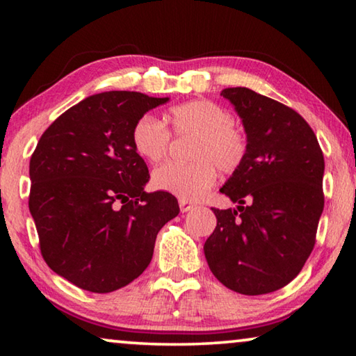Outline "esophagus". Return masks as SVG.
I'll return each mask as SVG.
<instances>
[{"mask_svg": "<svg viewBox=\"0 0 356 356\" xmlns=\"http://www.w3.org/2000/svg\"><path fill=\"white\" fill-rule=\"evenodd\" d=\"M179 206H180V212H182V213L190 212V210H193V207H195L191 202L185 201V200H180V201H179Z\"/></svg>", "mask_w": 356, "mask_h": 356, "instance_id": "1", "label": "esophagus"}]
</instances>
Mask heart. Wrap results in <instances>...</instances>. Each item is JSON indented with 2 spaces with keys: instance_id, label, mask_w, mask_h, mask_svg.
<instances>
[{
  "instance_id": "obj_1",
  "label": "heart",
  "mask_w": 356,
  "mask_h": 356,
  "mask_svg": "<svg viewBox=\"0 0 356 356\" xmlns=\"http://www.w3.org/2000/svg\"><path fill=\"white\" fill-rule=\"evenodd\" d=\"M166 124L179 136H195L188 165L165 163L152 174L156 190L185 201H197L216 182L221 172H236L248 154V138L234 124L232 114L212 100H191L172 106ZM131 144L144 160L156 163L168 152L170 130L152 114H144L131 130Z\"/></svg>"
}]
</instances>
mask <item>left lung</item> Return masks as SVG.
I'll return each instance as SVG.
<instances>
[{
	"label": "left lung",
	"instance_id": "1",
	"mask_svg": "<svg viewBox=\"0 0 356 356\" xmlns=\"http://www.w3.org/2000/svg\"><path fill=\"white\" fill-rule=\"evenodd\" d=\"M221 95L242 119L248 154L220 188L237 209H212L216 227L204 254L231 291L275 292L300 273L314 248L323 212V154L292 108L248 88H226Z\"/></svg>",
	"mask_w": 356,
	"mask_h": 356
}]
</instances>
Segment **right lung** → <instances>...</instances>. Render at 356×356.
<instances>
[{"mask_svg":"<svg viewBox=\"0 0 356 356\" xmlns=\"http://www.w3.org/2000/svg\"><path fill=\"white\" fill-rule=\"evenodd\" d=\"M168 100L94 94L40 136L29 161V212L47 265L76 287L108 293L130 284L180 212L171 193L144 191L149 170L131 144L136 120Z\"/></svg>","mask_w":356,"mask_h":356,"instance_id":"add662e5","label":"right lung"}]
</instances>
